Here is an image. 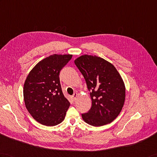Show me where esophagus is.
I'll list each match as a JSON object with an SVG mask.
<instances>
[{"instance_id": "34e87169", "label": "esophagus", "mask_w": 157, "mask_h": 157, "mask_svg": "<svg viewBox=\"0 0 157 157\" xmlns=\"http://www.w3.org/2000/svg\"><path fill=\"white\" fill-rule=\"evenodd\" d=\"M78 93H75V94H74V95H73L72 96V98H73V99H74V100L76 99V98H77L78 97Z\"/></svg>"}]
</instances>
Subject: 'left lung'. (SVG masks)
Segmentation results:
<instances>
[{
  "label": "left lung",
  "instance_id": "obj_1",
  "mask_svg": "<svg viewBox=\"0 0 157 157\" xmlns=\"http://www.w3.org/2000/svg\"><path fill=\"white\" fill-rule=\"evenodd\" d=\"M74 62L91 91L92 107L82 114L83 120L94 126L112 122L125 101L126 87L121 75L111 63L96 56L83 55Z\"/></svg>",
  "mask_w": 157,
  "mask_h": 157
}]
</instances>
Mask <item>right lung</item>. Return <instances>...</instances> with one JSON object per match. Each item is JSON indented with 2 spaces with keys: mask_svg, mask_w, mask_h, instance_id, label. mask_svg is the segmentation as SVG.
Returning a JSON list of instances; mask_svg holds the SVG:
<instances>
[{
  "mask_svg": "<svg viewBox=\"0 0 157 157\" xmlns=\"http://www.w3.org/2000/svg\"><path fill=\"white\" fill-rule=\"evenodd\" d=\"M71 57L70 54L49 56L36 64L25 79V106L41 124L56 126L65 117L70 103L62 92L59 75Z\"/></svg>",
  "mask_w": 157,
  "mask_h": 157,
  "instance_id": "1",
  "label": "right lung"
}]
</instances>
